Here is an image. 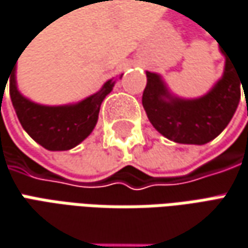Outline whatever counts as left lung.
<instances>
[{"label":"left lung","instance_id":"1","mask_svg":"<svg viewBox=\"0 0 248 248\" xmlns=\"http://www.w3.org/2000/svg\"><path fill=\"white\" fill-rule=\"evenodd\" d=\"M219 49L225 57L221 79L197 98L179 97L169 90L161 75L145 72L143 107L151 124L168 140L180 144H205L221 135L231 122L240 103L242 76L236 62L222 47ZM242 87H246L243 83Z\"/></svg>","mask_w":248,"mask_h":248}]
</instances>
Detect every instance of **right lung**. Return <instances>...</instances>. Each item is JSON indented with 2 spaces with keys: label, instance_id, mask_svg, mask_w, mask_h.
Masks as SVG:
<instances>
[{
  "label": "right lung",
  "instance_id": "right-lung-1",
  "mask_svg": "<svg viewBox=\"0 0 248 248\" xmlns=\"http://www.w3.org/2000/svg\"><path fill=\"white\" fill-rule=\"evenodd\" d=\"M115 83L113 78L107 80L98 92L78 103L44 105L29 100L19 92L15 65L9 76V94L17 119L27 135L49 151H66L80 144L94 130L100 107L112 92Z\"/></svg>",
  "mask_w": 248,
  "mask_h": 248
}]
</instances>
